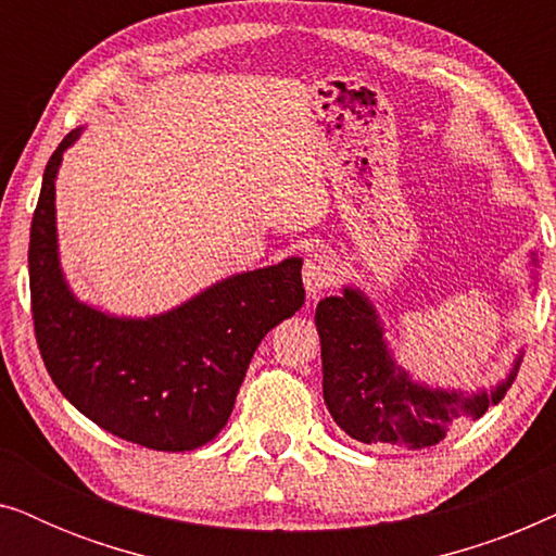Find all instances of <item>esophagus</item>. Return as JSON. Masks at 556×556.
<instances>
[{"instance_id":"obj_1","label":"esophagus","mask_w":556,"mask_h":556,"mask_svg":"<svg viewBox=\"0 0 556 556\" xmlns=\"http://www.w3.org/2000/svg\"><path fill=\"white\" fill-rule=\"evenodd\" d=\"M333 283V261L326 253H311L303 263V286L311 299L324 293Z\"/></svg>"}]
</instances>
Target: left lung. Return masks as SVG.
Returning a JSON list of instances; mask_svg holds the SVG:
<instances>
[{
	"instance_id": "8db88e82",
	"label": "left lung",
	"mask_w": 556,
	"mask_h": 556,
	"mask_svg": "<svg viewBox=\"0 0 556 556\" xmlns=\"http://www.w3.org/2000/svg\"><path fill=\"white\" fill-rule=\"evenodd\" d=\"M536 265V255L531 253L534 291ZM314 321L321 339L326 407L349 438L367 445L428 447L440 443L455 425L498 405L523 359V349H519L506 375L476 392L420 382L394 359L384 337V318L359 286H344L341 295L318 301Z\"/></svg>"
}]
</instances>
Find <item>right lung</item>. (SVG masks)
<instances>
[{"instance_id": "right-lung-1", "label": "right lung", "mask_w": 556, "mask_h": 556, "mask_svg": "<svg viewBox=\"0 0 556 556\" xmlns=\"http://www.w3.org/2000/svg\"><path fill=\"white\" fill-rule=\"evenodd\" d=\"M75 128L45 166L29 230V291L52 382L98 428L164 453L202 447L230 420L257 344L306 301L301 257L235 273L154 316L80 301L58 245L55 181Z\"/></svg>"}]
</instances>
